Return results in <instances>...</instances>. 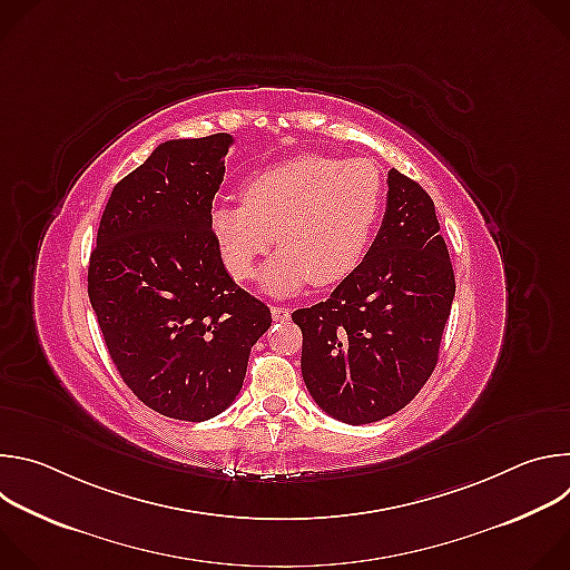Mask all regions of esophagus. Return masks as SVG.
I'll return each instance as SVG.
<instances>
[{"mask_svg":"<svg viewBox=\"0 0 570 570\" xmlns=\"http://www.w3.org/2000/svg\"><path fill=\"white\" fill-rule=\"evenodd\" d=\"M271 313H273L275 322H284L291 317V311L286 306H271Z\"/></svg>","mask_w":570,"mask_h":570,"instance_id":"34e87169","label":"esophagus"}]
</instances>
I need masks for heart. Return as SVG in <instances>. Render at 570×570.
<instances>
[{
    "mask_svg": "<svg viewBox=\"0 0 570 570\" xmlns=\"http://www.w3.org/2000/svg\"><path fill=\"white\" fill-rule=\"evenodd\" d=\"M385 205V180L367 157L295 155L240 187V203H216L207 223L225 271L248 282L259 259L282 250L262 273L264 291L293 295L306 284L332 286L365 259Z\"/></svg>",
    "mask_w": 570,
    "mask_h": 570,
    "instance_id": "obj_1",
    "label": "heart"
}]
</instances>
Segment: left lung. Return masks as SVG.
Masks as SVG:
<instances>
[{
    "instance_id": "left-lung-1",
    "label": "left lung",
    "mask_w": 570,
    "mask_h": 570,
    "mask_svg": "<svg viewBox=\"0 0 570 570\" xmlns=\"http://www.w3.org/2000/svg\"><path fill=\"white\" fill-rule=\"evenodd\" d=\"M453 295L431 196L390 169L385 216L363 264L327 302L293 311L313 401L352 426L401 411L438 365Z\"/></svg>"
}]
</instances>
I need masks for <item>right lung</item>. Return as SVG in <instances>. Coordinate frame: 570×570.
<instances>
[{"label": "right lung", "instance_id": "obj_1", "mask_svg": "<svg viewBox=\"0 0 570 570\" xmlns=\"http://www.w3.org/2000/svg\"><path fill=\"white\" fill-rule=\"evenodd\" d=\"M232 141L159 144L115 185L90 255L88 295L117 372L150 411L183 422L227 409L273 322L227 275L207 223Z\"/></svg>", "mask_w": 570, "mask_h": 570}]
</instances>
